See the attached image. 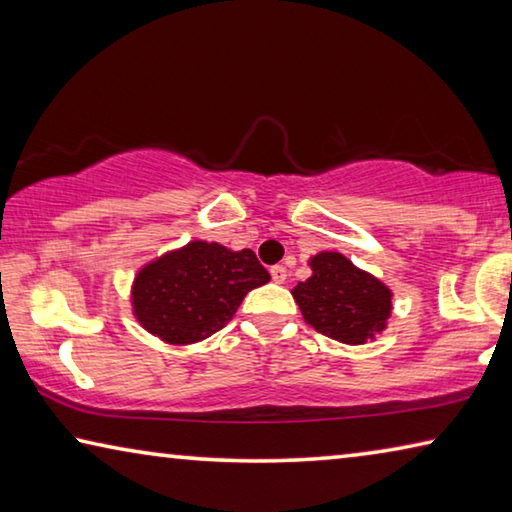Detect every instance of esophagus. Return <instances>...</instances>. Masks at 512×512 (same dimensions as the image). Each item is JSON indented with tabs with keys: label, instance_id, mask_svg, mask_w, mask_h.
<instances>
[{
	"label": "esophagus",
	"instance_id": "34e87169",
	"mask_svg": "<svg viewBox=\"0 0 512 512\" xmlns=\"http://www.w3.org/2000/svg\"><path fill=\"white\" fill-rule=\"evenodd\" d=\"M271 277H273V282H277V284H282L284 280H287V268H284V266H280V264H275V266H271Z\"/></svg>",
	"mask_w": 512,
	"mask_h": 512
}]
</instances>
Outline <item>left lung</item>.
Segmentation results:
<instances>
[{"label":"left lung","instance_id":"8db88e82","mask_svg":"<svg viewBox=\"0 0 512 512\" xmlns=\"http://www.w3.org/2000/svg\"><path fill=\"white\" fill-rule=\"evenodd\" d=\"M314 275L293 289L307 323L329 339L361 345L386 327L391 316V291L377 277L359 271L341 253L311 257Z\"/></svg>","mask_w":512,"mask_h":512}]
</instances>
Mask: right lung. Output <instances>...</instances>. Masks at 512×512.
I'll return each mask as SVG.
<instances>
[{"instance_id":"obj_1","label":"right lung","mask_w":512,"mask_h":512,"mask_svg":"<svg viewBox=\"0 0 512 512\" xmlns=\"http://www.w3.org/2000/svg\"><path fill=\"white\" fill-rule=\"evenodd\" d=\"M271 280L253 250L192 241L146 264L133 284L140 325L162 341L187 345L219 332L250 289Z\"/></svg>"}]
</instances>
